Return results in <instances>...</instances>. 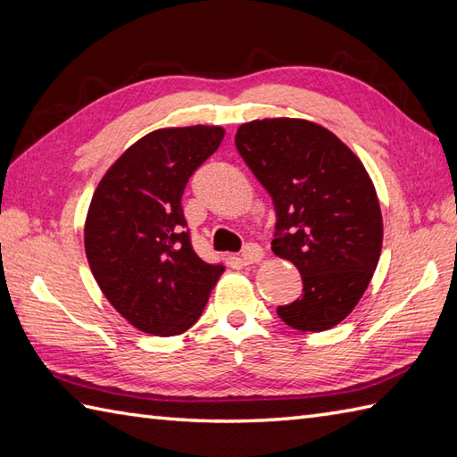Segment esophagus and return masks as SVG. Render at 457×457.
Returning <instances> with one entry per match:
<instances>
[{"instance_id":"34e87169","label":"esophagus","mask_w":457,"mask_h":457,"mask_svg":"<svg viewBox=\"0 0 457 457\" xmlns=\"http://www.w3.org/2000/svg\"><path fill=\"white\" fill-rule=\"evenodd\" d=\"M263 260V250L258 245H246V248L242 250L240 262L245 266H254V263H260Z\"/></svg>"}]
</instances>
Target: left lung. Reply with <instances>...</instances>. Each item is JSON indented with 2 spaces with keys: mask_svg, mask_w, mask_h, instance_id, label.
Returning a JSON list of instances; mask_svg holds the SVG:
<instances>
[{
  "mask_svg": "<svg viewBox=\"0 0 457 457\" xmlns=\"http://www.w3.org/2000/svg\"><path fill=\"white\" fill-rule=\"evenodd\" d=\"M235 145L276 207L273 254L303 279V295L278 307L279 319L301 332L337 327L366 293L381 256L383 217L368 170L307 119L242 123Z\"/></svg>",
  "mask_w": 457,
  "mask_h": 457,
  "instance_id": "1",
  "label": "left lung"
}]
</instances>
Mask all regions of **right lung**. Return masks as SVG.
<instances>
[{"label": "right lung", "mask_w": 457, "mask_h": 457, "mask_svg": "<svg viewBox=\"0 0 457 457\" xmlns=\"http://www.w3.org/2000/svg\"><path fill=\"white\" fill-rule=\"evenodd\" d=\"M222 138L219 125L152 130L111 164L91 197L84 225L91 273L140 332L184 334L225 271L195 254L181 211L187 179Z\"/></svg>", "instance_id": "add662e5"}]
</instances>
